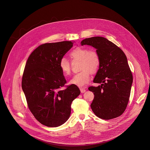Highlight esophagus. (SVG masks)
I'll return each mask as SVG.
<instances>
[{
    "label": "esophagus",
    "mask_w": 150,
    "mask_h": 150,
    "mask_svg": "<svg viewBox=\"0 0 150 150\" xmlns=\"http://www.w3.org/2000/svg\"><path fill=\"white\" fill-rule=\"evenodd\" d=\"M80 91L81 93H84L86 91V87H83V88H80Z\"/></svg>",
    "instance_id": "1"
}]
</instances>
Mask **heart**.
Masks as SVG:
<instances>
[{
	"instance_id": "1",
	"label": "heart",
	"mask_w": 150,
	"mask_h": 150,
	"mask_svg": "<svg viewBox=\"0 0 150 150\" xmlns=\"http://www.w3.org/2000/svg\"><path fill=\"white\" fill-rule=\"evenodd\" d=\"M73 61H80V72L76 74L69 81L71 85L82 87L89 81L91 72L94 73L98 71L100 65V58L98 52L94 50H89L83 47L74 48L69 54ZM59 67L64 76L71 73V64L65 58L59 61Z\"/></svg>"
}]
</instances>
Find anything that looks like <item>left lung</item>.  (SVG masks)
I'll return each mask as SVG.
<instances>
[{
  "mask_svg": "<svg viewBox=\"0 0 150 150\" xmlns=\"http://www.w3.org/2000/svg\"><path fill=\"white\" fill-rule=\"evenodd\" d=\"M81 45H89L96 49L100 65L93 83L88 89L94 94L91 107L100 118L110 120L122 115L128 103L133 76L127 57L115 44L103 37H92L82 40Z\"/></svg>",
  "mask_w": 150,
  "mask_h": 150,
  "instance_id": "8db88e82",
  "label": "left lung"
}]
</instances>
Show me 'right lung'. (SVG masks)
<instances>
[{"mask_svg": "<svg viewBox=\"0 0 150 150\" xmlns=\"http://www.w3.org/2000/svg\"><path fill=\"white\" fill-rule=\"evenodd\" d=\"M73 45L69 41L43 44L31 53L25 66L22 88L28 106L35 118L48 127L64 124L73 100L80 94L77 86H64L66 80L59 65Z\"/></svg>", "mask_w": 150, "mask_h": 150, "instance_id": "obj_1", "label": "right lung"}]
</instances>
